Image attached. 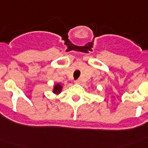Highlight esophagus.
Segmentation results:
<instances>
[{
    "label": "esophagus",
    "instance_id": "esophagus-1",
    "mask_svg": "<svg viewBox=\"0 0 148 148\" xmlns=\"http://www.w3.org/2000/svg\"><path fill=\"white\" fill-rule=\"evenodd\" d=\"M74 82H75V84H80L81 81L79 80V79H78V80H75Z\"/></svg>",
    "mask_w": 148,
    "mask_h": 148
}]
</instances>
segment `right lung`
Returning a JSON list of instances; mask_svg holds the SVG:
<instances>
[{
	"instance_id": "add662e5",
	"label": "right lung",
	"mask_w": 148,
	"mask_h": 148,
	"mask_svg": "<svg viewBox=\"0 0 148 148\" xmlns=\"http://www.w3.org/2000/svg\"><path fill=\"white\" fill-rule=\"evenodd\" d=\"M62 90V86L60 84H56V85L54 86V89H53V92L56 94H58L61 92Z\"/></svg>"
}]
</instances>
